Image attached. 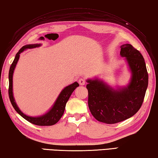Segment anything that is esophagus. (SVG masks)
Wrapping results in <instances>:
<instances>
[{"label": "esophagus", "instance_id": "1", "mask_svg": "<svg viewBox=\"0 0 158 158\" xmlns=\"http://www.w3.org/2000/svg\"><path fill=\"white\" fill-rule=\"evenodd\" d=\"M79 84L81 85H84L85 84V81L84 79L81 78L79 80Z\"/></svg>", "mask_w": 158, "mask_h": 158}]
</instances>
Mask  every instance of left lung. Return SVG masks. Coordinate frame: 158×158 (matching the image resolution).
<instances>
[{
    "instance_id": "obj_1",
    "label": "left lung",
    "mask_w": 158,
    "mask_h": 158,
    "mask_svg": "<svg viewBox=\"0 0 158 158\" xmlns=\"http://www.w3.org/2000/svg\"><path fill=\"white\" fill-rule=\"evenodd\" d=\"M120 55L124 57L131 72L127 86L113 87L98 77L86 81L91 114L98 121L109 124L134 115L142 105L148 85L146 65L139 51L126 44L121 46Z\"/></svg>"
}]
</instances>
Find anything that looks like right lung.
Returning <instances> with one entry per match:
<instances>
[{"label": "right lung", "instance_id": "add662e5", "mask_svg": "<svg viewBox=\"0 0 158 158\" xmlns=\"http://www.w3.org/2000/svg\"><path fill=\"white\" fill-rule=\"evenodd\" d=\"M41 45L42 44H34L25 45L23 47H22L19 50V52L16 54L15 57L13 64L10 65L9 71L8 94L10 100V102L12 104V105H13V108L17 112H18L21 116H23L25 119L28 121L29 122L33 123V124L37 126H52L54 125L55 123H56L58 121L60 120V118H61L63 114H64L65 108V104H66L68 100H69L70 97H71L73 92L75 90V89H76L77 87L79 86V84L77 83V82H75L73 84L69 85L64 87V88L62 89V91L60 93L59 95L58 96L57 99H56L55 102L53 104V106L50 108V110H48L47 113L38 116H31L24 114L23 111L20 110L18 106L17 105L16 102L15 100L13 92V73L15 71V69L16 67V65L18 64V60L20 59V54L22 52H23L24 51L27 49V48L40 47Z\"/></svg>", "mask_w": 158, "mask_h": 158}]
</instances>
